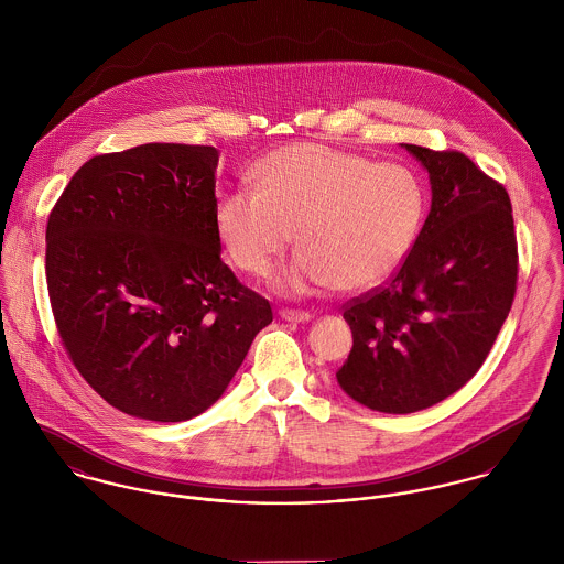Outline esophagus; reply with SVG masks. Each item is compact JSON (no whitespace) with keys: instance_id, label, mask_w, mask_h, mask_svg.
<instances>
[{"instance_id":"esophagus-1","label":"esophagus","mask_w":564,"mask_h":564,"mask_svg":"<svg viewBox=\"0 0 564 564\" xmlns=\"http://www.w3.org/2000/svg\"><path fill=\"white\" fill-rule=\"evenodd\" d=\"M280 317L284 319V322H311L313 319V315L308 313V311H295V308H282L280 311Z\"/></svg>"}]
</instances>
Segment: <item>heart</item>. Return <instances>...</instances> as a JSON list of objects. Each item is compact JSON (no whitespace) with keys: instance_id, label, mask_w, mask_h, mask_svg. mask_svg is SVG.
<instances>
[{"instance_id":"1","label":"heart","mask_w":564,"mask_h":564,"mask_svg":"<svg viewBox=\"0 0 564 564\" xmlns=\"http://www.w3.org/2000/svg\"><path fill=\"white\" fill-rule=\"evenodd\" d=\"M253 177L258 188L219 197L215 228L251 275L273 269L297 228L302 249L275 278L282 293L373 289L402 267L423 228L425 188L403 164L295 143L267 154Z\"/></svg>"}]
</instances>
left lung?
<instances>
[{"instance_id": "left-lung-1", "label": "left lung", "mask_w": 564, "mask_h": 564, "mask_svg": "<svg viewBox=\"0 0 564 564\" xmlns=\"http://www.w3.org/2000/svg\"><path fill=\"white\" fill-rule=\"evenodd\" d=\"M402 145L430 175V215L384 286L343 306L354 345L336 371L351 400L389 414L443 402L478 373L519 273L506 188L463 152Z\"/></svg>"}]
</instances>
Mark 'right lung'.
Here are the masks:
<instances>
[{"mask_svg": "<svg viewBox=\"0 0 564 564\" xmlns=\"http://www.w3.org/2000/svg\"><path fill=\"white\" fill-rule=\"evenodd\" d=\"M210 145L148 143L84 162L50 213L45 273L63 345L90 389L148 421L217 402L269 302L221 260Z\"/></svg>", "mask_w": 564, "mask_h": 564, "instance_id": "obj_1", "label": "right lung"}]
</instances>
